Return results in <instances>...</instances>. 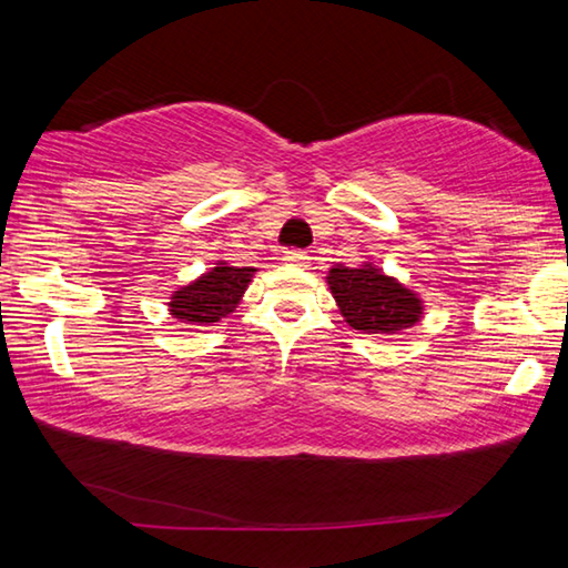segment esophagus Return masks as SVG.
<instances>
[{
    "label": "esophagus",
    "mask_w": 568,
    "mask_h": 568,
    "mask_svg": "<svg viewBox=\"0 0 568 568\" xmlns=\"http://www.w3.org/2000/svg\"><path fill=\"white\" fill-rule=\"evenodd\" d=\"M283 261H285L287 265L305 267L307 263H311V255H307L305 250H285V253H283Z\"/></svg>",
    "instance_id": "esophagus-1"
}]
</instances>
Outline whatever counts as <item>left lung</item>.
<instances>
[{
	"instance_id": "obj_1",
	"label": "left lung",
	"mask_w": 568,
	"mask_h": 568,
	"mask_svg": "<svg viewBox=\"0 0 568 568\" xmlns=\"http://www.w3.org/2000/svg\"><path fill=\"white\" fill-rule=\"evenodd\" d=\"M345 323L373 335H396L416 325L423 315L418 293L381 271L378 265H333L325 277Z\"/></svg>"
}]
</instances>
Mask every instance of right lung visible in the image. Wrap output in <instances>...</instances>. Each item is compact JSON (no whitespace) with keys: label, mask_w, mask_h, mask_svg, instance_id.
<instances>
[{"label":"right lung","mask_w":568,"mask_h":568,"mask_svg":"<svg viewBox=\"0 0 568 568\" xmlns=\"http://www.w3.org/2000/svg\"><path fill=\"white\" fill-rule=\"evenodd\" d=\"M253 275L255 267H237L217 261L213 271L172 293L168 303L170 315L180 323L213 325L235 311Z\"/></svg>","instance_id":"1"}]
</instances>
